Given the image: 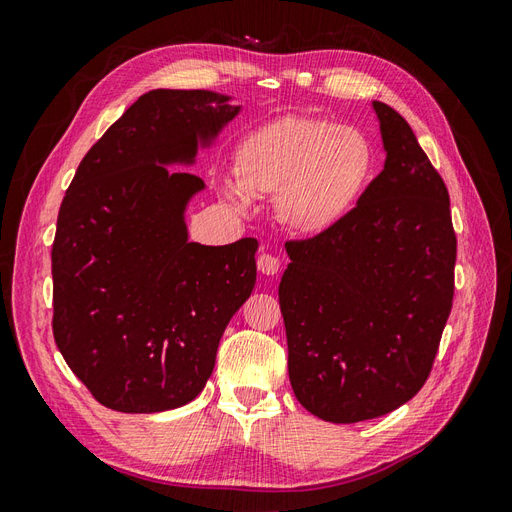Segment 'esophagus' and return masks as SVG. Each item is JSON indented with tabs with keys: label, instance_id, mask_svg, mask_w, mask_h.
Wrapping results in <instances>:
<instances>
[{
	"label": "esophagus",
	"instance_id": "1",
	"mask_svg": "<svg viewBox=\"0 0 512 512\" xmlns=\"http://www.w3.org/2000/svg\"><path fill=\"white\" fill-rule=\"evenodd\" d=\"M258 271L262 273V275H275L277 271H280V258L277 256H273V254H265L262 252L260 256H258Z\"/></svg>",
	"mask_w": 512,
	"mask_h": 512
}]
</instances>
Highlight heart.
<instances>
[{"instance_id": "1", "label": "heart", "mask_w": 512, "mask_h": 512, "mask_svg": "<svg viewBox=\"0 0 512 512\" xmlns=\"http://www.w3.org/2000/svg\"><path fill=\"white\" fill-rule=\"evenodd\" d=\"M371 173V149L346 126L301 115L262 123L235 149V175L220 196L239 215L254 196L275 194V215L299 237H320L342 224Z\"/></svg>"}]
</instances>
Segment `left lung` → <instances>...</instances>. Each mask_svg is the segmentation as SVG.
Instances as JSON below:
<instances>
[{
    "instance_id": "8db88e82",
    "label": "left lung",
    "mask_w": 512,
    "mask_h": 512,
    "mask_svg": "<svg viewBox=\"0 0 512 512\" xmlns=\"http://www.w3.org/2000/svg\"><path fill=\"white\" fill-rule=\"evenodd\" d=\"M371 106L382 173L327 235L286 243L280 282L294 397L329 423L389 414L421 391L455 290L446 185L408 121Z\"/></svg>"
}]
</instances>
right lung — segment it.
Wrapping results in <instances>:
<instances>
[{
	"label": "right lung",
	"mask_w": 512,
	"mask_h": 512,
	"mask_svg": "<svg viewBox=\"0 0 512 512\" xmlns=\"http://www.w3.org/2000/svg\"><path fill=\"white\" fill-rule=\"evenodd\" d=\"M209 89H153L87 151L59 209L53 335L102 406L151 414L205 389L220 339L256 284V239L190 241L205 181L185 173L243 106Z\"/></svg>",
	"instance_id": "right-lung-1"
}]
</instances>
